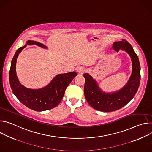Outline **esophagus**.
<instances>
[{"label":"esophagus","mask_w":152,"mask_h":152,"mask_svg":"<svg viewBox=\"0 0 152 152\" xmlns=\"http://www.w3.org/2000/svg\"><path fill=\"white\" fill-rule=\"evenodd\" d=\"M77 73H80V74H82L84 73L85 72H86V68L84 67H82V66H80L77 68Z\"/></svg>","instance_id":"obj_1"}]
</instances>
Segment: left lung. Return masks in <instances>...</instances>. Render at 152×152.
<instances>
[{
	"label": "left lung",
	"instance_id": "left-lung-1",
	"mask_svg": "<svg viewBox=\"0 0 152 152\" xmlns=\"http://www.w3.org/2000/svg\"><path fill=\"white\" fill-rule=\"evenodd\" d=\"M113 48L117 52L122 50L129 54L132 63V73L125 86L119 91L111 93L103 92L98 86L97 82L89 74L84 75L86 80L84 86L86 99L91 107L101 112H113L125 106L133 99L140 84V61L132 45L127 40L122 39L119 42H115Z\"/></svg>",
	"mask_w": 152,
	"mask_h": 152
}]
</instances>
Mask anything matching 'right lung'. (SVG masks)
Instances as JSON below:
<instances>
[{
  "label": "right lung",
  "instance_id": "add662e5",
  "mask_svg": "<svg viewBox=\"0 0 152 152\" xmlns=\"http://www.w3.org/2000/svg\"><path fill=\"white\" fill-rule=\"evenodd\" d=\"M33 44L47 48L45 45L38 42L27 41L26 45L16 51L11 61L9 79L12 91L20 102L34 111L42 112L50 110L59 105L63 98L66 87L77 75V73L73 72L59 74L47 86L40 89H30L24 87L20 83L16 75V61L19 53L27 45Z\"/></svg>",
  "mask_w": 152,
  "mask_h": 152
}]
</instances>
